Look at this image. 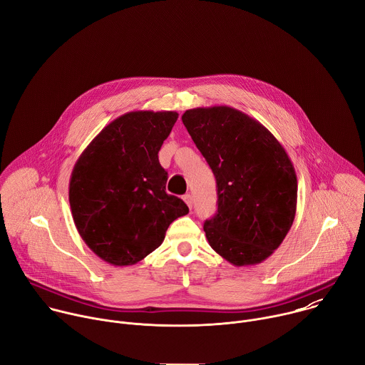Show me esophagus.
<instances>
[{"label":"esophagus","instance_id":"34e87169","mask_svg":"<svg viewBox=\"0 0 365 365\" xmlns=\"http://www.w3.org/2000/svg\"><path fill=\"white\" fill-rule=\"evenodd\" d=\"M184 201H185V204H187L190 208H192V195H191V194H185V195H184Z\"/></svg>","mask_w":365,"mask_h":365}]
</instances>
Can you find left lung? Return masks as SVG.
Here are the masks:
<instances>
[{
  "mask_svg": "<svg viewBox=\"0 0 365 365\" xmlns=\"http://www.w3.org/2000/svg\"><path fill=\"white\" fill-rule=\"evenodd\" d=\"M217 182V212L204 223L210 246L235 266L266 260L292 227L298 180L280 142L230 106L181 116Z\"/></svg>",
  "mask_w": 365,
  "mask_h": 365,
  "instance_id": "8db88e82",
  "label": "left lung"
}]
</instances>
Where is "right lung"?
<instances>
[{"mask_svg": "<svg viewBox=\"0 0 365 365\" xmlns=\"http://www.w3.org/2000/svg\"><path fill=\"white\" fill-rule=\"evenodd\" d=\"M177 112L135 110L106 125L73 167L68 201L76 229L102 260L135 264L161 246L168 226L188 212L165 191L158 153Z\"/></svg>", "mask_w": 365, "mask_h": 365, "instance_id": "obj_1", "label": "right lung"}]
</instances>
